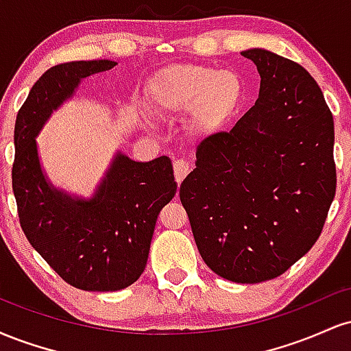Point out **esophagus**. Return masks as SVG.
<instances>
[{"instance_id": "obj_1", "label": "esophagus", "mask_w": 351, "mask_h": 351, "mask_svg": "<svg viewBox=\"0 0 351 351\" xmlns=\"http://www.w3.org/2000/svg\"><path fill=\"white\" fill-rule=\"evenodd\" d=\"M173 170H175V178L178 183L184 180V176L189 173V163L184 162V160H176L175 163H173Z\"/></svg>"}]
</instances>
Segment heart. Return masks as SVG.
Here are the masks:
<instances>
[{"mask_svg": "<svg viewBox=\"0 0 351 351\" xmlns=\"http://www.w3.org/2000/svg\"><path fill=\"white\" fill-rule=\"evenodd\" d=\"M244 100L243 80L234 71L203 64L165 67L147 87L148 110L162 119L188 114L196 130L211 134L226 125Z\"/></svg>", "mask_w": 351, "mask_h": 351, "instance_id": "obj_1", "label": "heart"}]
</instances>
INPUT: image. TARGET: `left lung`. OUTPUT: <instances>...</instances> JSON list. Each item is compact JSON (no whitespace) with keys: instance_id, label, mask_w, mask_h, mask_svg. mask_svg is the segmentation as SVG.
<instances>
[{"instance_id":"left-lung-1","label":"left lung","mask_w":351,"mask_h":351,"mask_svg":"<svg viewBox=\"0 0 351 351\" xmlns=\"http://www.w3.org/2000/svg\"><path fill=\"white\" fill-rule=\"evenodd\" d=\"M261 74L259 99L231 132L196 148L180 199L203 261L239 284L276 279L322 234L337 191L332 112L300 64L241 52Z\"/></svg>"}]
</instances>
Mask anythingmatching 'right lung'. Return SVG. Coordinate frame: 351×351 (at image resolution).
<instances>
[{
    "instance_id": "right-lung-1",
    "label": "right lung",
    "mask_w": 351,
    "mask_h": 351,
    "mask_svg": "<svg viewBox=\"0 0 351 351\" xmlns=\"http://www.w3.org/2000/svg\"><path fill=\"white\" fill-rule=\"evenodd\" d=\"M114 60H72L36 80L14 125L13 191L29 244L72 287L120 291L142 276L156 217L176 193L170 158L138 163L117 155L92 199L51 188L39 167L34 136L80 79L108 71Z\"/></svg>"
}]
</instances>
